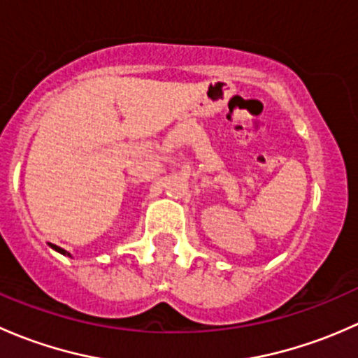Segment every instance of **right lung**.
Segmentation results:
<instances>
[{"mask_svg": "<svg viewBox=\"0 0 358 358\" xmlns=\"http://www.w3.org/2000/svg\"><path fill=\"white\" fill-rule=\"evenodd\" d=\"M52 248L55 249V251H59V252H62V255H67V256H71L69 255V252L66 251V249H62V248H59V246H55V244H52Z\"/></svg>", "mask_w": 358, "mask_h": 358, "instance_id": "1", "label": "right lung"}]
</instances>
